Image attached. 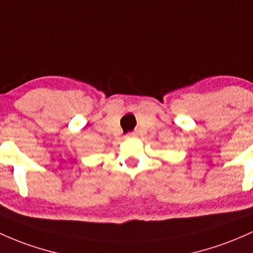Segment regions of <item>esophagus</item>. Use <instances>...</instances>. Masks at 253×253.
Here are the masks:
<instances>
[{
    "instance_id": "obj_1",
    "label": "esophagus",
    "mask_w": 253,
    "mask_h": 253,
    "mask_svg": "<svg viewBox=\"0 0 253 253\" xmlns=\"http://www.w3.org/2000/svg\"><path fill=\"white\" fill-rule=\"evenodd\" d=\"M135 133H128V134H127V138H134L135 137Z\"/></svg>"
}]
</instances>
